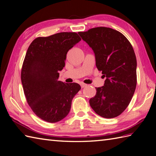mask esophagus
I'll use <instances>...</instances> for the list:
<instances>
[{"mask_svg": "<svg viewBox=\"0 0 156 156\" xmlns=\"http://www.w3.org/2000/svg\"><path fill=\"white\" fill-rule=\"evenodd\" d=\"M80 86H81V87H82V88H84V87H87V84H84V83H81V84H80Z\"/></svg>", "mask_w": 156, "mask_h": 156, "instance_id": "1", "label": "esophagus"}]
</instances>
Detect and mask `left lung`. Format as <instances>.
Instances as JSON below:
<instances>
[{"label":"left lung","mask_w":156,"mask_h":156,"mask_svg":"<svg viewBox=\"0 0 156 156\" xmlns=\"http://www.w3.org/2000/svg\"><path fill=\"white\" fill-rule=\"evenodd\" d=\"M93 50L96 66L106 77L104 86L96 88L97 93L90 105L101 117H117L130 103L137 84V60L130 42L121 33L99 27L79 32Z\"/></svg>","instance_id":"left-lung-1"}]
</instances>
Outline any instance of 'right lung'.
<instances>
[{
    "label": "right lung",
    "instance_id": "add662e5",
    "mask_svg": "<svg viewBox=\"0 0 156 156\" xmlns=\"http://www.w3.org/2000/svg\"><path fill=\"white\" fill-rule=\"evenodd\" d=\"M81 40L74 32L58 33L34 39L26 53L21 82L28 105L38 117L49 122L62 120L80 90L77 83L59 81L69 49Z\"/></svg>",
    "mask_w": 156,
    "mask_h": 156
}]
</instances>
